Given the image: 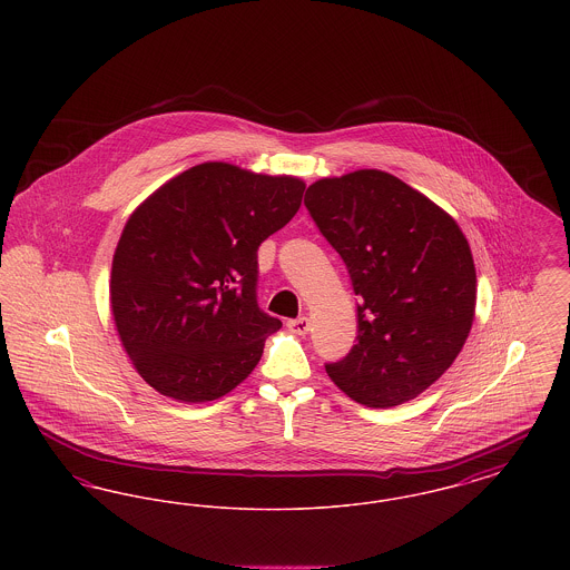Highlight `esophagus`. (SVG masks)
I'll return each mask as SVG.
<instances>
[{"label":"esophagus","mask_w":570,"mask_h":570,"mask_svg":"<svg viewBox=\"0 0 570 570\" xmlns=\"http://www.w3.org/2000/svg\"><path fill=\"white\" fill-rule=\"evenodd\" d=\"M288 331H293V333H297V335H305L307 331H309V321L307 318H295V321H288Z\"/></svg>","instance_id":"34e87169"}]
</instances>
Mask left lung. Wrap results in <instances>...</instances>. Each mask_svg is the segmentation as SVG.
<instances>
[{
	"label": "left lung",
	"instance_id": "left-lung-1",
	"mask_svg": "<svg viewBox=\"0 0 570 570\" xmlns=\"http://www.w3.org/2000/svg\"><path fill=\"white\" fill-rule=\"evenodd\" d=\"M305 207L346 263L356 344L326 374L367 407L406 404L458 358L474 321L476 269L458 222L391 173L325 177Z\"/></svg>",
	"mask_w": 570,
	"mask_h": 570
}]
</instances>
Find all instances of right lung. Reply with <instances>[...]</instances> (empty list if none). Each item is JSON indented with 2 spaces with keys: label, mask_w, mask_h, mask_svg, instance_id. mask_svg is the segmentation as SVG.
Segmentation results:
<instances>
[{
  "label": "right lung",
  "mask_w": 570,
  "mask_h": 570,
  "mask_svg": "<svg viewBox=\"0 0 570 570\" xmlns=\"http://www.w3.org/2000/svg\"><path fill=\"white\" fill-rule=\"evenodd\" d=\"M305 184L235 164H196L128 217L110 312L136 372L166 397L214 402L258 365L282 323L256 301L258 245L301 207Z\"/></svg>",
  "instance_id": "1"
}]
</instances>
